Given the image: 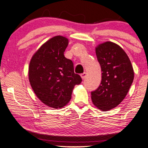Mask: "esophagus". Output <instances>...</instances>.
<instances>
[{
	"mask_svg": "<svg viewBox=\"0 0 148 148\" xmlns=\"http://www.w3.org/2000/svg\"><path fill=\"white\" fill-rule=\"evenodd\" d=\"M81 78H82V79H85L86 78V76H87V73H86V72L83 73V74H81Z\"/></svg>",
	"mask_w": 148,
	"mask_h": 148,
	"instance_id": "esophagus-1",
	"label": "esophagus"
}]
</instances>
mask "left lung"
Segmentation results:
<instances>
[{"instance_id": "obj_1", "label": "left lung", "mask_w": 148, "mask_h": 148, "mask_svg": "<svg viewBox=\"0 0 148 148\" xmlns=\"http://www.w3.org/2000/svg\"><path fill=\"white\" fill-rule=\"evenodd\" d=\"M95 52L102 73L100 86L92 92L91 99L98 109L107 111L125 99L133 83L134 72L128 56L117 44L103 42L96 47Z\"/></svg>"}]
</instances>
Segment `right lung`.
I'll return each mask as SVG.
<instances>
[{
  "instance_id": "right-lung-1",
  "label": "right lung",
  "mask_w": 148,
  "mask_h": 148,
  "mask_svg": "<svg viewBox=\"0 0 148 148\" xmlns=\"http://www.w3.org/2000/svg\"><path fill=\"white\" fill-rule=\"evenodd\" d=\"M68 44L65 37H52L39 48L30 61L28 79L32 89L42 103L53 108L67 105L74 86L82 81L74 72L72 61L64 56Z\"/></svg>"
}]
</instances>
